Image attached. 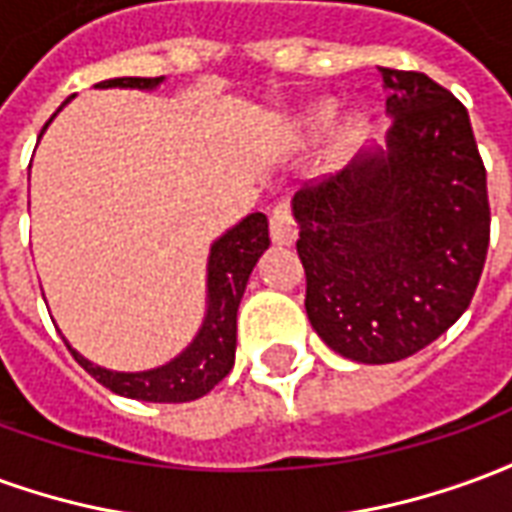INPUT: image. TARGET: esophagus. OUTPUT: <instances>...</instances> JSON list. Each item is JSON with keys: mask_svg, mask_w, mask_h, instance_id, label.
Returning <instances> with one entry per match:
<instances>
[{"mask_svg": "<svg viewBox=\"0 0 512 512\" xmlns=\"http://www.w3.org/2000/svg\"><path fill=\"white\" fill-rule=\"evenodd\" d=\"M268 224H271L274 244H293L296 241V219H293V202H290V197H282V200L274 202Z\"/></svg>", "mask_w": 512, "mask_h": 512, "instance_id": "obj_1", "label": "esophagus"}]
</instances>
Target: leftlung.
Wrapping results in <instances>:
<instances>
[{"label": "left lung", "mask_w": 512, "mask_h": 512, "mask_svg": "<svg viewBox=\"0 0 512 512\" xmlns=\"http://www.w3.org/2000/svg\"><path fill=\"white\" fill-rule=\"evenodd\" d=\"M381 73L389 150L293 197L312 329L362 365L400 362L447 332L472 304L491 238L466 106L425 73Z\"/></svg>", "instance_id": "8db88e82"}]
</instances>
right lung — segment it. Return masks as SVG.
I'll use <instances>...</instances> for the list:
<instances>
[{"label":"right lung","instance_id":"obj_1","mask_svg":"<svg viewBox=\"0 0 512 512\" xmlns=\"http://www.w3.org/2000/svg\"><path fill=\"white\" fill-rule=\"evenodd\" d=\"M156 79H139V76H123L95 87H156ZM271 246L268 238V219L263 213H252L244 222L222 235L211 249V266H208V315L202 323L197 340L183 354L147 373H109L104 367L90 365L84 356L73 351V359L90 373V376L112 389L117 395L134 397V400H150V403H189L205 392H211L219 384L235 362V315L244 296L246 279L255 268L257 257Z\"/></svg>","mask_w":512,"mask_h":512}]
</instances>
